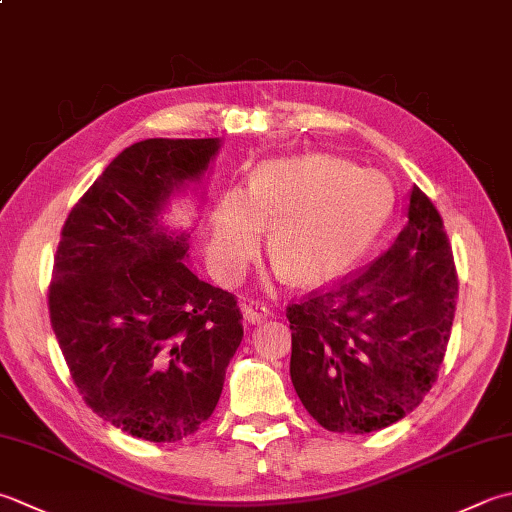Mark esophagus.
Here are the masks:
<instances>
[{"label": "esophagus", "instance_id": "esophagus-1", "mask_svg": "<svg viewBox=\"0 0 512 512\" xmlns=\"http://www.w3.org/2000/svg\"><path fill=\"white\" fill-rule=\"evenodd\" d=\"M244 317H246V322L257 324V322H262V319L270 317V308L264 302H248V304H244Z\"/></svg>", "mask_w": 512, "mask_h": 512}]
</instances>
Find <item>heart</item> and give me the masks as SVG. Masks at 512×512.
<instances>
[{
	"label": "heart",
	"instance_id": "1",
	"mask_svg": "<svg viewBox=\"0 0 512 512\" xmlns=\"http://www.w3.org/2000/svg\"><path fill=\"white\" fill-rule=\"evenodd\" d=\"M393 188L377 170L344 159L306 155L279 159L255 173L250 190L217 199L210 264L224 284H237L270 226V255L302 284L344 275L393 210Z\"/></svg>",
	"mask_w": 512,
	"mask_h": 512
}]
</instances>
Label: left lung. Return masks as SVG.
Returning <instances> with one entry per match:
<instances>
[{"mask_svg": "<svg viewBox=\"0 0 512 512\" xmlns=\"http://www.w3.org/2000/svg\"><path fill=\"white\" fill-rule=\"evenodd\" d=\"M457 293L444 219L413 186L386 253L286 308L290 379L315 422L364 435L413 413L437 382Z\"/></svg>", "mask_w": 512, "mask_h": 512, "instance_id": "left-lung-1", "label": "left lung"}]
</instances>
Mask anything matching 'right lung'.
Masks as SVG:
<instances>
[{"label": "right lung", "instance_id": "add662e5", "mask_svg": "<svg viewBox=\"0 0 512 512\" xmlns=\"http://www.w3.org/2000/svg\"><path fill=\"white\" fill-rule=\"evenodd\" d=\"M219 139H144L70 210L48 286L50 326L86 406L146 442H179L213 415L242 344L228 290L184 264L159 226L168 195L202 177Z\"/></svg>", "mask_w": 512, "mask_h": 512}]
</instances>
